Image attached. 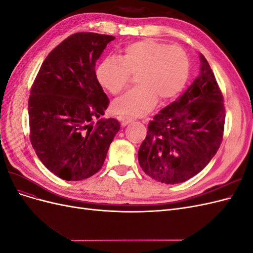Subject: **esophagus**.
I'll return each instance as SVG.
<instances>
[{
  "label": "esophagus",
  "mask_w": 253,
  "mask_h": 253,
  "mask_svg": "<svg viewBox=\"0 0 253 253\" xmlns=\"http://www.w3.org/2000/svg\"><path fill=\"white\" fill-rule=\"evenodd\" d=\"M132 121H133V119L131 117H128V116H122V117H120L121 126H126V125H128L129 122H132Z\"/></svg>",
  "instance_id": "obj_1"
}]
</instances>
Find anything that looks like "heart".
Segmentation results:
<instances>
[{
	"mask_svg": "<svg viewBox=\"0 0 253 253\" xmlns=\"http://www.w3.org/2000/svg\"><path fill=\"white\" fill-rule=\"evenodd\" d=\"M190 62L178 45L145 39L127 44L121 56L108 57L97 68L99 83L112 95H118L136 75L138 86L114 101V111L127 116H142L156 104L174 99L186 86Z\"/></svg>",
	"mask_w": 253,
	"mask_h": 253,
	"instance_id": "heart-1",
	"label": "heart"
}]
</instances>
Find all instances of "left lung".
<instances>
[{
    "mask_svg": "<svg viewBox=\"0 0 253 253\" xmlns=\"http://www.w3.org/2000/svg\"><path fill=\"white\" fill-rule=\"evenodd\" d=\"M201 74L176 101L149 122L138 151L144 173L174 185L200 173L216 154L225 126L224 97L201 53Z\"/></svg>",
    "mask_w": 253,
    "mask_h": 253,
    "instance_id": "8db88e82",
    "label": "left lung"
}]
</instances>
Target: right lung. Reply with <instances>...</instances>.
Here are the masks:
<instances>
[{
  "mask_svg": "<svg viewBox=\"0 0 253 253\" xmlns=\"http://www.w3.org/2000/svg\"><path fill=\"white\" fill-rule=\"evenodd\" d=\"M115 37L96 33L70 36L45 58L28 99L29 138L37 156L64 180H82L101 169L117 119H93L110 104L95 66Z\"/></svg>",
  "mask_w": 253,
  "mask_h": 253,
  "instance_id": "1",
  "label": "right lung"
}]
</instances>
